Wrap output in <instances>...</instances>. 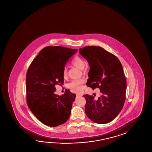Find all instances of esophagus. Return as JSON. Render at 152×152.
I'll return each mask as SVG.
<instances>
[{"instance_id":"obj_1","label":"esophagus","mask_w":152,"mask_h":152,"mask_svg":"<svg viewBox=\"0 0 152 152\" xmlns=\"http://www.w3.org/2000/svg\"><path fill=\"white\" fill-rule=\"evenodd\" d=\"M77 96L82 97V96H83V95H82V94H81V93H77Z\"/></svg>"}]
</instances>
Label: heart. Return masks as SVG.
Wrapping results in <instances>:
<instances>
[{
    "mask_svg": "<svg viewBox=\"0 0 152 152\" xmlns=\"http://www.w3.org/2000/svg\"><path fill=\"white\" fill-rule=\"evenodd\" d=\"M71 64L76 68L82 70L83 69L84 67L85 66V61L80 57H76L71 61ZM63 76L64 78L67 77L68 76V71L66 68L64 69L63 71ZM84 81L83 79L72 81L69 84V87L74 91H79L82 89V84L83 83Z\"/></svg>",
    "mask_w": 152,
    "mask_h": 152,
    "instance_id": "1",
    "label": "heart"
}]
</instances>
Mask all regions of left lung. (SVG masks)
<instances>
[{"instance_id":"8db88e82","label":"left lung","mask_w":152,"mask_h":152,"mask_svg":"<svg viewBox=\"0 0 152 152\" xmlns=\"http://www.w3.org/2000/svg\"><path fill=\"white\" fill-rule=\"evenodd\" d=\"M79 53L90 66L87 86L93 89L99 88L102 93L97 99L88 94L83 95L85 113L96 124L109 123L121 112L126 99L127 83L121 62L101 47H84Z\"/></svg>"}]
</instances>
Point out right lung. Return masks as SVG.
I'll return each instance as SVG.
<instances>
[{
    "instance_id": "obj_1",
    "label": "right lung",
    "mask_w": 152,
    "mask_h": 152,
    "mask_svg": "<svg viewBox=\"0 0 152 152\" xmlns=\"http://www.w3.org/2000/svg\"><path fill=\"white\" fill-rule=\"evenodd\" d=\"M77 52V49L65 47H45L28 69L26 76L28 107L41 122L50 127L63 124L70 117L76 95L68 90L62 96L57 95L55 86L64 83L63 71L65 64Z\"/></svg>"
}]
</instances>
